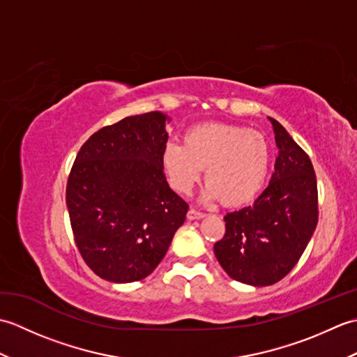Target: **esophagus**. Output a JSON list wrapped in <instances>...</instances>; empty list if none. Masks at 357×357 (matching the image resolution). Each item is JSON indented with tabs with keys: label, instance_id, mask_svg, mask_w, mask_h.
Segmentation results:
<instances>
[{
	"label": "esophagus",
	"instance_id": "obj_1",
	"mask_svg": "<svg viewBox=\"0 0 357 357\" xmlns=\"http://www.w3.org/2000/svg\"><path fill=\"white\" fill-rule=\"evenodd\" d=\"M206 218V213H202V211H198L195 208H190L187 211V219H190V221H196V219H202Z\"/></svg>",
	"mask_w": 357,
	"mask_h": 357
}]
</instances>
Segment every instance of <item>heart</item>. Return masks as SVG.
Returning a JSON list of instances; mask_svg holds the SVG:
<instances>
[{
	"mask_svg": "<svg viewBox=\"0 0 357 357\" xmlns=\"http://www.w3.org/2000/svg\"><path fill=\"white\" fill-rule=\"evenodd\" d=\"M270 146L259 132L225 123L198 124L187 130L184 144L167 142L161 162L170 185L190 193L206 169V201L227 207L247 206L267 183Z\"/></svg>",
	"mask_w": 357,
	"mask_h": 357,
	"instance_id": "b5f03b06",
	"label": "heart"
}]
</instances>
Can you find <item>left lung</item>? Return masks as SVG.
<instances>
[{"mask_svg": "<svg viewBox=\"0 0 357 357\" xmlns=\"http://www.w3.org/2000/svg\"><path fill=\"white\" fill-rule=\"evenodd\" d=\"M279 149L268 187L239 211L224 216L225 234L215 256L238 282L267 287L298 264L317 225L313 164L285 128L268 118Z\"/></svg>", "mask_w": 357, "mask_h": 357, "instance_id": "obj_1", "label": "left lung"}]
</instances>
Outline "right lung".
<instances>
[{
    "instance_id": "obj_1",
    "label": "right lung",
    "mask_w": 357,
    "mask_h": 357,
    "mask_svg": "<svg viewBox=\"0 0 357 357\" xmlns=\"http://www.w3.org/2000/svg\"><path fill=\"white\" fill-rule=\"evenodd\" d=\"M161 112L127 116L84 142L66 188L75 242L95 275L115 284L147 278L162 261L188 206L167 183Z\"/></svg>"
}]
</instances>
